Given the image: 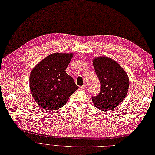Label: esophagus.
Instances as JSON below:
<instances>
[{
    "instance_id": "34e87169",
    "label": "esophagus",
    "mask_w": 155,
    "mask_h": 155,
    "mask_svg": "<svg viewBox=\"0 0 155 155\" xmlns=\"http://www.w3.org/2000/svg\"><path fill=\"white\" fill-rule=\"evenodd\" d=\"M86 87H87V85L85 83V84H83V85L80 88H81V89H85V88H86Z\"/></svg>"
}]
</instances>
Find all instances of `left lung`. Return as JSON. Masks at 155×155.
Listing matches in <instances>:
<instances>
[{
	"label": "left lung",
	"instance_id": "left-lung-1",
	"mask_svg": "<svg viewBox=\"0 0 155 155\" xmlns=\"http://www.w3.org/2000/svg\"><path fill=\"white\" fill-rule=\"evenodd\" d=\"M93 66L101 85L99 94L92 97L94 105L105 112L114 109L127 94V74L116 61L105 56L94 59Z\"/></svg>",
	"mask_w": 155,
	"mask_h": 155
}]
</instances>
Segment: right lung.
Returning <instances> with one entry per match:
<instances>
[{
  "label": "right lung",
  "instance_id": "add662e5",
  "mask_svg": "<svg viewBox=\"0 0 155 155\" xmlns=\"http://www.w3.org/2000/svg\"><path fill=\"white\" fill-rule=\"evenodd\" d=\"M73 54L54 53L32 69L30 87L33 97L41 107L55 110L64 106L79 88L65 71Z\"/></svg>",
  "mask_w": 155,
  "mask_h": 155
}]
</instances>
